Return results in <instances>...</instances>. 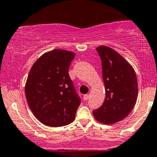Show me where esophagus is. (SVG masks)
I'll return each instance as SVG.
<instances>
[{
  "label": "esophagus",
  "mask_w": 157,
  "mask_h": 157,
  "mask_svg": "<svg viewBox=\"0 0 157 157\" xmlns=\"http://www.w3.org/2000/svg\"><path fill=\"white\" fill-rule=\"evenodd\" d=\"M83 98H84V101H87V100L88 99V98H89V94H84V97H83Z\"/></svg>",
  "instance_id": "34e87169"
}]
</instances>
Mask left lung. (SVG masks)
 <instances>
[{"label":"left lung","mask_w":157,"mask_h":157,"mask_svg":"<svg viewBox=\"0 0 157 157\" xmlns=\"http://www.w3.org/2000/svg\"><path fill=\"white\" fill-rule=\"evenodd\" d=\"M101 61L105 87V101L94 117L102 124H111L124 119L133 109L138 97V81L132 66L113 49L96 48Z\"/></svg>","instance_id":"left-lung-1"}]
</instances>
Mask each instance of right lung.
<instances>
[{
    "instance_id": "1",
    "label": "right lung",
    "mask_w": 157,
    "mask_h": 157,
    "mask_svg": "<svg viewBox=\"0 0 157 157\" xmlns=\"http://www.w3.org/2000/svg\"><path fill=\"white\" fill-rule=\"evenodd\" d=\"M74 56L56 49L40 56L29 71L25 87L28 105L47 126H65L75 119L81 99L68 73Z\"/></svg>"
}]
</instances>
